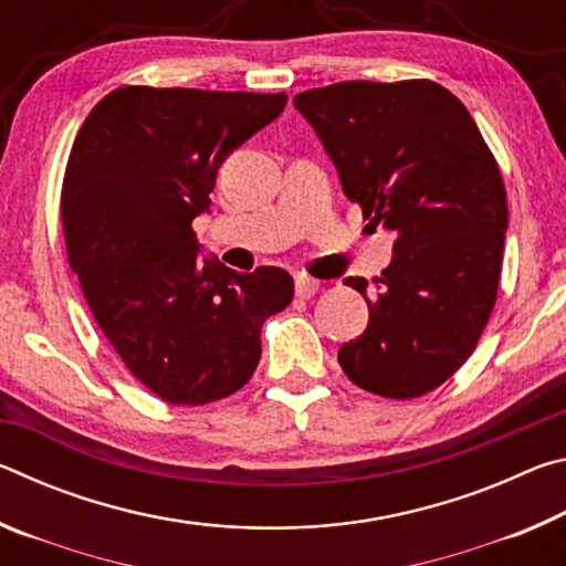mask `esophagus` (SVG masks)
<instances>
[{
    "mask_svg": "<svg viewBox=\"0 0 566 566\" xmlns=\"http://www.w3.org/2000/svg\"><path fill=\"white\" fill-rule=\"evenodd\" d=\"M317 292H319L317 280H312V276H296V296H300V300H312Z\"/></svg>",
    "mask_w": 566,
    "mask_h": 566,
    "instance_id": "esophagus-1",
    "label": "esophagus"
}]
</instances>
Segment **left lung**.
Wrapping results in <instances>:
<instances>
[{"label":"left lung","instance_id":"1","mask_svg":"<svg viewBox=\"0 0 566 566\" xmlns=\"http://www.w3.org/2000/svg\"><path fill=\"white\" fill-rule=\"evenodd\" d=\"M294 107L324 142L342 189L369 224L395 232V256L367 280L361 337L339 349L354 385L387 399L437 389L472 357L502 274L506 191L476 122L432 80L337 82Z\"/></svg>","mask_w":566,"mask_h":566}]
</instances>
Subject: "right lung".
<instances>
[{
    "instance_id": "obj_1",
    "label": "right lung",
    "mask_w": 566,
    "mask_h": 566,
    "mask_svg": "<svg viewBox=\"0 0 566 566\" xmlns=\"http://www.w3.org/2000/svg\"><path fill=\"white\" fill-rule=\"evenodd\" d=\"M286 94L127 84L84 119L62 181L66 260L112 349L151 395L197 407L252 379L262 324L294 296L280 266L197 260L217 169Z\"/></svg>"
}]
</instances>
